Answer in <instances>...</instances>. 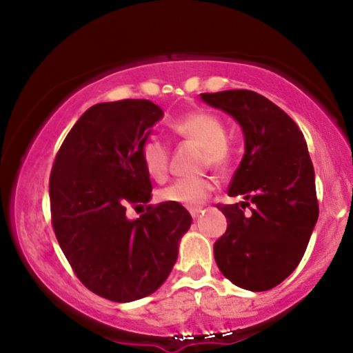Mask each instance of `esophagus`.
<instances>
[{
	"mask_svg": "<svg viewBox=\"0 0 353 353\" xmlns=\"http://www.w3.org/2000/svg\"><path fill=\"white\" fill-rule=\"evenodd\" d=\"M189 212H190V216H192L194 219H197V217L201 216L202 208H192V209H189Z\"/></svg>",
	"mask_w": 353,
	"mask_h": 353,
	"instance_id": "34e87169",
	"label": "esophagus"
}]
</instances>
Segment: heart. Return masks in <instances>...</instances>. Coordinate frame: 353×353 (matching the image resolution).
<instances>
[{"mask_svg": "<svg viewBox=\"0 0 353 353\" xmlns=\"http://www.w3.org/2000/svg\"><path fill=\"white\" fill-rule=\"evenodd\" d=\"M172 131L177 136L194 141L202 148V165L224 169L229 164V144L225 124L216 114L208 111H194L172 123ZM137 154L145 172L156 182H164L169 176V149L161 139L148 137L137 148ZM216 188L212 177H184L161 190L159 197L164 202L179 204L184 208H196L208 199Z\"/></svg>", "mask_w": 353, "mask_h": 353, "instance_id": "heart-1", "label": "heart"}]
</instances>
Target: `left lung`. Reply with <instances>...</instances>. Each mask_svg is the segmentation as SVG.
Returning <instances> with one entry per match:
<instances>
[{
	"label": "left lung",
	"instance_id": "left-lung-1",
	"mask_svg": "<svg viewBox=\"0 0 353 353\" xmlns=\"http://www.w3.org/2000/svg\"><path fill=\"white\" fill-rule=\"evenodd\" d=\"M201 98L232 116L245 141L229 185L230 197L245 201L217 205L228 217V230L214 244L217 267L241 289L270 290L302 261L319 217L307 143L292 117L257 92L232 89Z\"/></svg>",
	"mask_w": 353,
	"mask_h": 353
}]
</instances>
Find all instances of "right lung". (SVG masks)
Listing matches in <instances>:
<instances>
[{
	"label": "right lung",
	"instance_id": "obj_1",
	"mask_svg": "<svg viewBox=\"0 0 353 353\" xmlns=\"http://www.w3.org/2000/svg\"><path fill=\"white\" fill-rule=\"evenodd\" d=\"M163 116L148 99L94 104L68 132L51 169V224L61 250L83 285L112 302L156 292L192 222L171 202L125 217L128 205L151 201L137 148Z\"/></svg>",
	"mask_w": 353,
	"mask_h": 353
}]
</instances>
